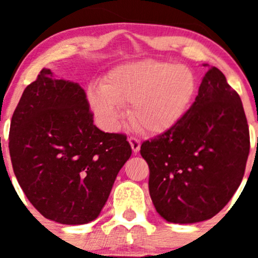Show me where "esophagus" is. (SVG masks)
Masks as SVG:
<instances>
[{
	"label": "esophagus",
	"mask_w": 258,
	"mask_h": 258,
	"mask_svg": "<svg viewBox=\"0 0 258 258\" xmlns=\"http://www.w3.org/2000/svg\"><path fill=\"white\" fill-rule=\"evenodd\" d=\"M128 142L130 145H131L132 151H134V153L136 155V153L140 151V148H141V142H140V140L136 139V137H130Z\"/></svg>",
	"instance_id": "esophagus-1"
}]
</instances>
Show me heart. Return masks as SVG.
I'll return each mask as SVG.
<instances>
[{
  "instance_id": "1",
  "label": "heart",
  "mask_w": 258,
  "mask_h": 258,
  "mask_svg": "<svg viewBox=\"0 0 258 258\" xmlns=\"http://www.w3.org/2000/svg\"><path fill=\"white\" fill-rule=\"evenodd\" d=\"M195 93L196 80L187 67L144 59L116 67L87 98L105 126L116 127L121 106L131 103L130 118L137 128L162 134L184 116Z\"/></svg>"
}]
</instances>
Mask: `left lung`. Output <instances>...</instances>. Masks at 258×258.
I'll return each mask as SVG.
<instances>
[{
  "label": "left lung",
  "mask_w": 258,
  "mask_h": 258,
  "mask_svg": "<svg viewBox=\"0 0 258 258\" xmlns=\"http://www.w3.org/2000/svg\"><path fill=\"white\" fill-rule=\"evenodd\" d=\"M248 153V124L240 96L220 70L210 67L184 116L141 145L158 215L172 223L212 218L237 191Z\"/></svg>",
  "instance_id": "obj_1"
}]
</instances>
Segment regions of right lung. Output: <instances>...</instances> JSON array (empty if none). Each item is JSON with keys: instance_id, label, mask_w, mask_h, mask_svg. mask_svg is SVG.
<instances>
[{"instance_id": "1", "label": "right lung", "mask_w": 258, "mask_h": 258, "mask_svg": "<svg viewBox=\"0 0 258 258\" xmlns=\"http://www.w3.org/2000/svg\"><path fill=\"white\" fill-rule=\"evenodd\" d=\"M10 156L28 201L48 220L85 225L98 217L131 157L121 134L93 124L85 90L43 69L11 119Z\"/></svg>"}]
</instances>
